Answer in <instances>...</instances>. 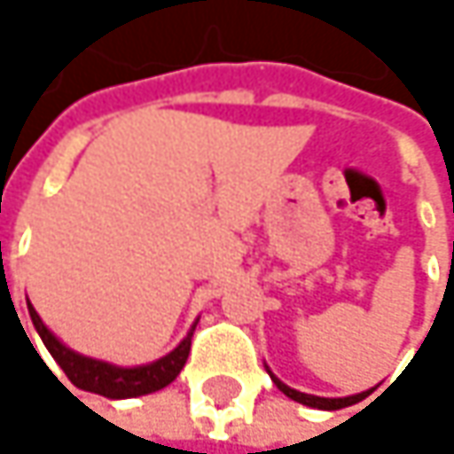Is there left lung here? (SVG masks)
<instances>
[{"mask_svg": "<svg viewBox=\"0 0 454 454\" xmlns=\"http://www.w3.org/2000/svg\"><path fill=\"white\" fill-rule=\"evenodd\" d=\"M270 373V371H268ZM270 379H273V384L286 395V397H292L294 403H302V405H308V408H317V410H339V408H347V405H355V403H360V400H365L368 397V392H363V395H355V397H339V400H328V397H313V395H305V392H297V389H292V387H286V384H281L273 373H270Z\"/></svg>", "mask_w": 454, "mask_h": 454, "instance_id": "8db88e82", "label": "left lung"}]
</instances>
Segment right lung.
<instances>
[{
	"instance_id": "add662e5",
	"label": "right lung",
	"mask_w": 454,
	"mask_h": 454,
	"mask_svg": "<svg viewBox=\"0 0 454 454\" xmlns=\"http://www.w3.org/2000/svg\"><path fill=\"white\" fill-rule=\"evenodd\" d=\"M31 320L42 336V341L46 344L49 355L57 360V365L65 371V376L70 379L73 387L83 389V392H94L110 400H126V397H141V395H152L162 387H168L181 368L186 365L189 349H192V333L194 328L186 333V339L162 360L149 363V365H138V368H118L110 363H99L91 357H83L73 349H67L49 328L44 325V320L39 317V313L28 305Z\"/></svg>"
}]
</instances>
